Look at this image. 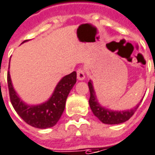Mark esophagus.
I'll list each match as a JSON object with an SVG mask.
<instances>
[{
    "mask_svg": "<svg viewBox=\"0 0 155 155\" xmlns=\"http://www.w3.org/2000/svg\"><path fill=\"white\" fill-rule=\"evenodd\" d=\"M86 77L85 75V71L83 69H77V79L79 81H83Z\"/></svg>",
    "mask_w": 155,
    "mask_h": 155,
    "instance_id": "1",
    "label": "esophagus"
}]
</instances>
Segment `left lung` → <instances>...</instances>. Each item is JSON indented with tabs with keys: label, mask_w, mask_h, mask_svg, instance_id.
<instances>
[{
	"label": "left lung",
	"mask_w": 155,
	"mask_h": 155,
	"mask_svg": "<svg viewBox=\"0 0 155 155\" xmlns=\"http://www.w3.org/2000/svg\"><path fill=\"white\" fill-rule=\"evenodd\" d=\"M88 86H89V90H90V99H89L90 108L96 117L98 118L100 121H102L104 124L116 125V124H120L123 122H126L134 114L139 106V104H138L134 108L130 109V110H126V111L109 110L108 108H105L100 106V104H98L97 97H96L94 88L92 86V82L91 81L88 82Z\"/></svg>",
	"instance_id": "8db88e82"
}]
</instances>
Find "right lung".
<instances>
[{
	"instance_id": "right-lung-1",
	"label": "right lung",
	"mask_w": 155,
	"mask_h": 155,
	"mask_svg": "<svg viewBox=\"0 0 155 155\" xmlns=\"http://www.w3.org/2000/svg\"><path fill=\"white\" fill-rule=\"evenodd\" d=\"M75 83L76 72L74 71L58 82L53 94L47 102L36 106H29L23 103L17 95L12 85L10 74L7 73V86L12 107L27 124L39 129L52 127L58 123L63 114L69 91Z\"/></svg>"
}]
</instances>
